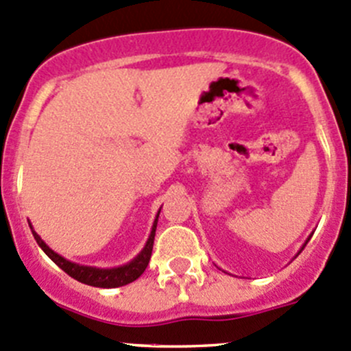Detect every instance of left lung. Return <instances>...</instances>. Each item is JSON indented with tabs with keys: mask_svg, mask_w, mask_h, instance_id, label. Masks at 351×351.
I'll return each mask as SVG.
<instances>
[{
	"mask_svg": "<svg viewBox=\"0 0 351 351\" xmlns=\"http://www.w3.org/2000/svg\"><path fill=\"white\" fill-rule=\"evenodd\" d=\"M306 241H308V239H306ZM305 245H306V243H305ZM305 245H303V248H305Z\"/></svg>",
	"mask_w": 351,
	"mask_h": 351,
	"instance_id": "1",
	"label": "left lung"
}]
</instances>
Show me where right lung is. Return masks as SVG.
Segmentation results:
<instances>
[{
    "label": "right lung",
    "mask_w": 351,
    "mask_h": 351,
    "mask_svg": "<svg viewBox=\"0 0 351 351\" xmlns=\"http://www.w3.org/2000/svg\"><path fill=\"white\" fill-rule=\"evenodd\" d=\"M158 215L160 212L156 213V219L153 222V228L152 232H149V238L146 241L145 248L141 250L136 258H132L131 262L125 263V265H120L115 267V269H96V267H88V265H79V263H73L69 262L66 258H63L62 255L53 252L41 238H39L38 232L32 229L31 226V231L34 234V239L38 241V245L41 246L43 252L63 270L70 276V278L77 279L79 282H84L88 286H95V288H119V286H125L129 282L136 281V279L141 276L143 272L146 270L148 267L149 258H152V252H153V241H155V231H156V222H158Z\"/></svg>",
    "instance_id": "obj_1"
}]
</instances>
